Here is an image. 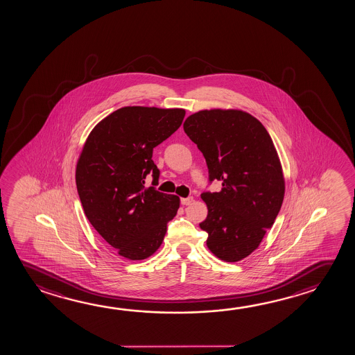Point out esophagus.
<instances>
[{
    "label": "esophagus",
    "instance_id": "34e87169",
    "mask_svg": "<svg viewBox=\"0 0 355 355\" xmlns=\"http://www.w3.org/2000/svg\"><path fill=\"white\" fill-rule=\"evenodd\" d=\"M192 202H193V197H182L181 198V205H184V206L191 205Z\"/></svg>",
    "mask_w": 355,
    "mask_h": 355
}]
</instances>
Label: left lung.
<instances>
[{"instance_id":"obj_1","label":"left lung","mask_w":355,"mask_h":355,"mask_svg":"<svg viewBox=\"0 0 355 355\" xmlns=\"http://www.w3.org/2000/svg\"><path fill=\"white\" fill-rule=\"evenodd\" d=\"M184 130L202 152L209 181L220 192H203L207 247L220 260L236 263L253 253L275 222L285 195L282 163L270 135L241 110H202L189 116Z\"/></svg>"}]
</instances>
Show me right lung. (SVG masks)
<instances>
[{"label":"right lung","mask_w":355,"mask_h":355,"mask_svg":"<svg viewBox=\"0 0 355 355\" xmlns=\"http://www.w3.org/2000/svg\"><path fill=\"white\" fill-rule=\"evenodd\" d=\"M182 108L127 106L96 124L85 141L75 179L91 225L125 259H146L158 250L180 198L146 187L159 169L153 149L182 123Z\"/></svg>","instance_id":"1"}]
</instances>
